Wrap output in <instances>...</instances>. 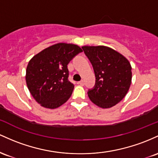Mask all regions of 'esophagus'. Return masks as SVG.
<instances>
[{"instance_id": "1", "label": "esophagus", "mask_w": 158, "mask_h": 158, "mask_svg": "<svg viewBox=\"0 0 158 158\" xmlns=\"http://www.w3.org/2000/svg\"><path fill=\"white\" fill-rule=\"evenodd\" d=\"M78 84L81 85V86H84V81H79V82H78Z\"/></svg>"}]
</instances>
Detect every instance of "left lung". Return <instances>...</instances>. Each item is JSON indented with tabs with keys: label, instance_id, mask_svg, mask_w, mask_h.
<instances>
[{
	"label": "left lung",
	"instance_id": "left-lung-1",
	"mask_svg": "<svg viewBox=\"0 0 158 158\" xmlns=\"http://www.w3.org/2000/svg\"><path fill=\"white\" fill-rule=\"evenodd\" d=\"M93 66L96 77L94 89L88 96L98 107L107 109L125 98L132 79L131 65L118 51L104 45L82 47Z\"/></svg>",
	"mask_w": 158,
	"mask_h": 158
}]
</instances>
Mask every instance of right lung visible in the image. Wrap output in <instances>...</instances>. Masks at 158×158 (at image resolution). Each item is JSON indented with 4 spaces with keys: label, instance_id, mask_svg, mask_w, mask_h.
I'll use <instances>...</instances> for the list:
<instances>
[{
    "label": "right lung",
    "instance_id": "1",
    "mask_svg": "<svg viewBox=\"0 0 158 158\" xmlns=\"http://www.w3.org/2000/svg\"><path fill=\"white\" fill-rule=\"evenodd\" d=\"M82 51L77 45L59 42L31 58L27 66L26 84L42 107L56 109L69 100L74 86L68 79L67 65Z\"/></svg>",
    "mask_w": 158,
    "mask_h": 158
}]
</instances>
